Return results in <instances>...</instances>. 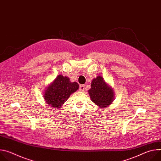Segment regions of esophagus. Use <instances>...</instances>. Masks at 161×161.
Here are the masks:
<instances>
[{
    "label": "esophagus",
    "instance_id": "esophagus-1",
    "mask_svg": "<svg viewBox=\"0 0 161 161\" xmlns=\"http://www.w3.org/2000/svg\"><path fill=\"white\" fill-rule=\"evenodd\" d=\"M85 85H80V88H79L80 90L81 91V92H83V91L85 90Z\"/></svg>",
    "mask_w": 161,
    "mask_h": 161
}]
</instances>
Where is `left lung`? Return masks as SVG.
<instances>
[{
	"label": "left lung",
	"instance_id": "left-lung-1",
	"mask_svg": "<svg viewBox=\"0 0 161 161\" xmlns=\"http://www.w3.org/2000/svg\"><path fill=\"white\" fill-rule=\"evenodd\" d=\"M88 94L92 101L99 108L108 107L114 99L113 89L100 75L92 81Z\"/></svg>",
	"mask_w": 161,
	"mask_h": 161
}]
</instances>
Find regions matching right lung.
<instances>
[{
    "instance_id": "add662e5",
    "label": "right lung",
    "mask_w": 161,
    "mask_h": 161,
    "mask_svg": "<svg viewBox=\"0 0 161 161\" xmlns=\"http://www.w3.org/2000/svg\"><path fill=\"white\" fill-rule=\"evenodd\" d=\"M79 88L77 82H71L69 78L59 75L44 90V99L48 106L60 109L64 103Z\"/></svg>"
}]
</instances>
